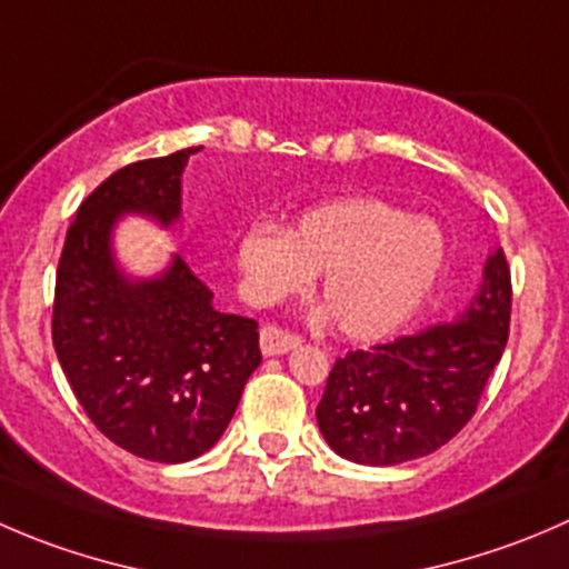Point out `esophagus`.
<instances>
[{"label": "esophagus", "mask_w": 569, "mask_h": 569, "mask_svg": "<svg viewBox=\"0 0 569 569\" xmlns=\"http://www.w3.org/2000/svg\"><path fill=\"white\" fill-rule=\"evenodd\" d=\"M300 345V339L286 330L274 328V325H263L261 328V352L263 356H283V352L295 350Z\"/></svg>", "instance_id": "34e87169"}]
</instances>
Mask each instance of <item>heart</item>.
Wrapping results in <instances>:
<instances>
[{
    "label": "heart",
    "mask_w": 569,
    "mask_h": 569,
    "mask_svg": "<svg viewBox=\"0 0 569 569\" xmlns=\"http://www.w3.org/2000/svg\"><path fill=\"white\" fill-rule=\"evenodd\" d=\"M448 261L433 219L378 197H336L300 213L291 230L256 222L236 244L241 291L256 306L300 295L311 274L336 330L352 341L395 333L428 300Z\"/></svg>",
    "instance_id": "1"
}]
</instances>
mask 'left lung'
<instances>
[{
	"label": "left lung",
	"instance_id": "1",
	"mask_svg": "<svg viewBox=\"0 0 569 569\" xmlns=\"http://www.w3.org/2000/svg\"><path fill=\"white\" fill-rule=\"evenodd\" d=\"M511 274L500 247L453 322L347 352L317 406L325 442L341 459L391 467L448 445L476 413L509 339Z\"/></svg>",
	"mask_w": 569,
	"mask_h": 569
}]
</instances>
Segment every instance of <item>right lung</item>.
<instances>
[{
    "instance_id": "right-lung-1",
    "label": "right lung",
    "mask_w": 569,
    "mask_h": 569,
    "mask_svg": "<svg viewBox=\"0 0 569 569\" xmlns=\"http://www.w3.org/2000/svg\"><path fill=\"white\" fill-rule=\"evenodd\" d=\"M191 152L110 174L77 211L54 280L52 341L71 391L110 442L163 465L219 442L261 363L258 325L217 311L183 258L132 274L116 256L121 219H183Z\"/></svg>"
}]
</instances>
